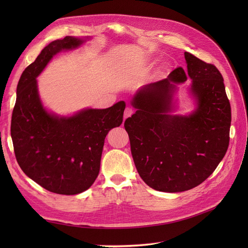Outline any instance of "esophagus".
I'll list each match as a JSON object with an SVG mask.
<instances>
[{
	"label": "esophagus",
	"mask_w": 248,
	"mask_h": 248,
	"mask_svg": "<svg viewBox=\"0 0 248 248\" xmlns=\"http://www.w3.org/2000/svg\"><path fill=\"white\" fill-rule=\"evenodd\" d=\"M132 114H133V108H132L131 107H127V108H125V111H124V120H125L126 118L130 117Z\"/></svg>",
	"instance_id": "34e87169"
}]
</instances>
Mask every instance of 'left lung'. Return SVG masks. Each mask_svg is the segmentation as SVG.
Returning <instances> with one entry per match:
<instances>
[{
	"mask_svg": "<svg viewBox=\"0 0 248 248\" xmlns=\"http://www.w3.org/2000/svg\"><path fill=\"white\" fill-rule=\"evenodd\" d=\"M184 56L187 72L178 67L167 78L139 90L131 100L137 111L124 123L140 178L163 192L189 190L204 182L230 142L231 104L221 73L189 52ZM187 76L198 108L189 116L170 115L175 84Z\"/></svg>",
	"mask_w": 248,
	"mask_h": 248,
	"instance_id": "1",
	"label": "left lung"
}]
</instances>
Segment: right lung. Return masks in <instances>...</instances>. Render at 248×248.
Segmentation results:
<instances>
[{
	"instance_id": "right-lung-1",
	"label": "right lung",
	"mask_w": 248,
	"mask_h": 248,
	"mask_svg": "<svg viewBox=\"0 0 248 248\" xmlns=\"http://www.w3.org/2000/svg\"><path fill=\"white\" fill-rule=\"evenodd\" d=\"M84 40L66 36L44 47L22 72L12 111L11 138L20 169L43 188L78 194L94 183L100 170L108 131L123 122L125 102L104 109H84L58 117L43 108L36 78L57 52L79 46Z\"/></svg>"
}]
</instances>
